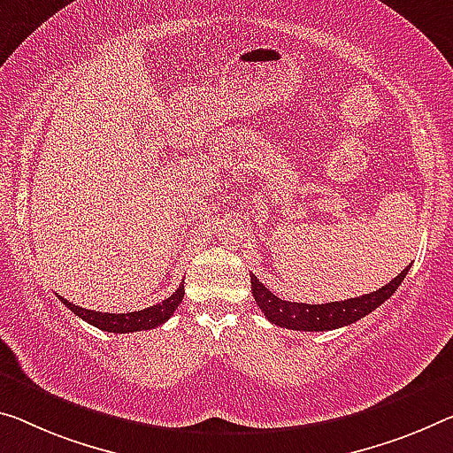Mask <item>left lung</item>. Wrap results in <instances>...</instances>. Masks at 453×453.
Masks as SVG:
<instances>
[{
  "label": "left lung",
  "instance_id": "8db88e82",
  "mask_svg": "<svg viewBox=\"0 0 453 453\" xmlns=\"http://www.w3.org/2000/svg\"><path fill=\"white\" fill-rule=\"evenodd\" d=\"M411 267V265H409ZM409 267L401 271L395 280L382 285L380 289L372 291V294H365L360 297H350L344 302H330V303H297V302H285L263 285L257 277L250 273V291L257 305H259L263 314L271 324L281 326L288 330H302V332H326L336 330L342 326L354 324L357 319L371 314L377 310L382 302L391 297L401 281L405 280L409 273Z\"/></svg>",
  "mask_w": 453,
  "mask_h": 453
}]
</instances>
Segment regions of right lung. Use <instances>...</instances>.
I'll return each mask as SVG.
<instances>
[{
	"mask_svg": "<svg viewBox=\"0 0 453 453\" xmlns=\"http://www.w3.org/2000/svg\"><path fill=\"white\" fill-rule=\"evenodd\" d=\"M60 297V296H58ZM184 297V285L173 291V294L159 302L156 305H150V308L139 310V311H129V314H107V311H95V310H85L81 305H74L68 302V299L60 297V302L66 305L68 310L74 311L76 316L85 319V322L93 324L95 328L105 330V332H115V334H127V332H142V330H151L162 326L165 319L173 316V311L180 303H182Z\"/></svg>",
	"mask_w": 453,
	"mask_h": 453,
	"instance_id": "right-lung-1",
	"label": "right lung"
}]
</instances>
